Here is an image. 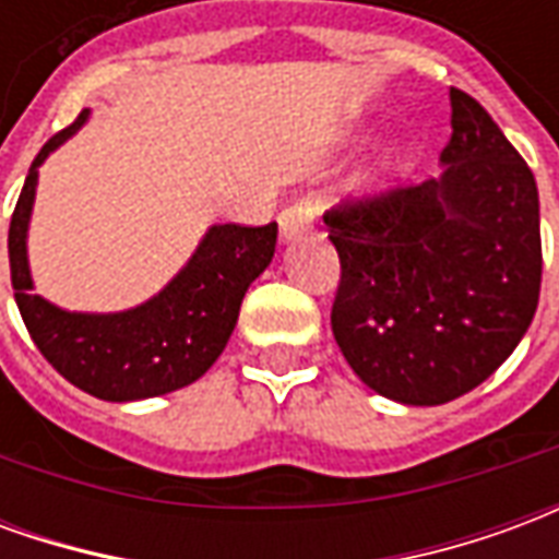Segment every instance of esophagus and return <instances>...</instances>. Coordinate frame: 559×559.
I'll list each match as a JSON object with an SVG mask.
<instances>
[{
    "mask_svg": "<svg viewBox=\"0 0 559 559\" xmlns=\"http://www.w3.org/2000/svg\"><path fill=\"white\" fill-rule=\"evenodd\" d=\"M317 206L314 200H299V203H293L278 215V230H281V242H293V239H299L305 233L311 230V224H314Z\"/></svg>",
    "mask_w": 559,
    "mask_h": 559,
    "instance_id": "obj_1",
    "label": "esophagus"
}]
</instances>
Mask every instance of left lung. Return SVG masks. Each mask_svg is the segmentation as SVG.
Here are the masks:
<instances>
[{
    "label": "left lung",
    "instance_id": "8db88e82",
    "mask_svg": "<svg viewBox=\"0 0 559 559\" xmlns=\"http://www.w3.org/2000/svg\"><path fill=\"white\" fill-rule=\"evenodd\" d=\"M449 102L440 176L323 215L341 257L332 335L365 386L411 407L488 380L539 305L536 179L476 98Z\"/></svg>",
    "mask_w": 559,
    "mask_h": 559
}]
</instances>
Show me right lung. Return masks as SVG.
I'll return each mask as SVG.
<instances>
[{"label": "right lung", "instance_id": "right-lung-1", "mask_svg": "<svg viewBox=\"0 0 559 559\" xmlns=\"http://www.w3.org/2000/svg\"><path fill=\"white\" fill-rule=\"evenodd\" d=\"M86 119L90 110L47 140L32 160L8 230L11 287L35 347L68 383L116 404L158 399L191 386L224 353L245 293L275 257L278 224H212L188 263L155 296L134 308L110 314L59 308L35 293L26 242L38 167L50 152L74 138Z\"/></svg>", "mask_w": 559, "mask_h": 559}]
</instances>
